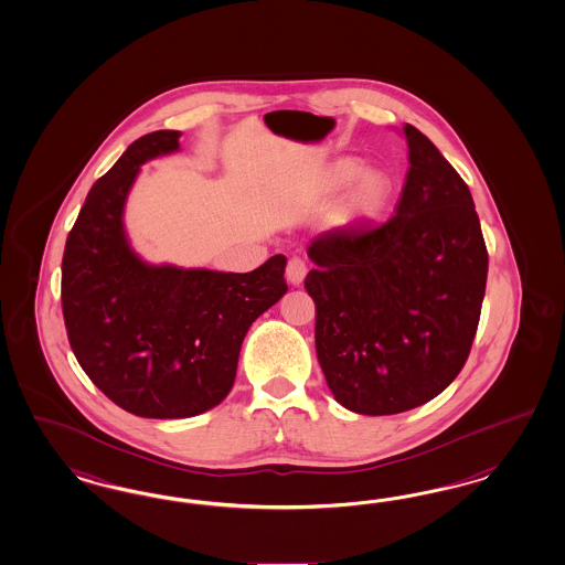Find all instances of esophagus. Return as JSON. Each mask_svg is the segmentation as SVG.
Segmentation results:
<instances>
[{"mask_svg":"<svg viewBox=\"0 0 565 565\" xmlns=\"http://www.w3.org/2000/svg\"><path fill=\"white\" fill-rule=\"evenodd\" d=\"M307 274V263H305L302 258L294 257L288 260V267H286V277H288V281H290V284H294V286H300V284L305 281Z\"/></svg>","mask_w":565,"mask_h":565,"instance_id":"1","label":"esophagus"}]
</instances>
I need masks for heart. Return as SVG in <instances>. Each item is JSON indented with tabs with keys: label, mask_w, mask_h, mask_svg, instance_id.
Returning a JSON list of instances; mask_svg holds the SVG:
<instances>
[{
	"label": "heart",
	"mask_w": 565,
	"mask_h": 565,
	"mask_svg": "<svg viewBox=\"0 0 565 565\" xmlns=\"http://www.w3.org/2000/svg\"><path fill=\"white\" fill-rule=\"evenodd\" d=\"M352 184L343 196V213L350 220H369L385 206L390 199V180L376 170L362 171L359 159H340L329 170V186L343 189Z\"/></svg>",
	"instance_id": "b5f03b06"
}]
</instances>
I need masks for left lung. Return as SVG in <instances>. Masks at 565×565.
Listing matches in <instances>:
<instances>
[{
    "label": "left lung",
    "instance_id": "obj_1",
    "mask_svg": "<svg viewBox=\"0 0 565 565\" xmlns=\"http://www.w3.org/2000/svg\"><path fill=\"white\" fill-rule=\"evenodd\" d=\"M404 135L411 170L394 217L308 246L317 359L343 408L369 416L427 404L458 376L489 271L466 182L420 130Z\"/></svg>",
    "mask_w": 565,
    "mask_h": 565
}]
</instances>
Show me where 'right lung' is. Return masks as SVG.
Returning <instances> with one entry per match:
<instances>
[{"label":"right lung","mask_w":565,"mask_h":565,"mask_svg":"<svg viewBox=\"0 0 565 565\" xmlns=\"http://www.w3.org/2000/svg\"><path fill=\"white\" fill-rule=\"evenodd\" d=\"M178 130L135 140L102 175L70 230L62 310L72 352L88 379L130 414L189 418L230 394L248 327L288 291L286 257L250 274L147 265L124 232L138 170L178 151Z\"/></svg>","instance_id":"add662e5"}]
</instances>
